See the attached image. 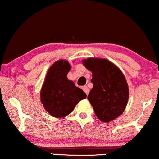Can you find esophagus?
I'll return each mask as SVG.
<instances>
[{"mask_svg": "<svg viewBox=\"0 0 159 159\" xmlns=\"http://www.w3.org/2000/svg\"><path fill=\"white\" fill-rule=\"evenodd\" d=\"M82 89H83V90H84V93H86V95H88L89 94V89H88V87H84L83 88H82Z\"/></svg>", "mask_w": 159, "mask_h": 159, "instance_id": "obj_1", "label": "esophagus"}]
</instances>
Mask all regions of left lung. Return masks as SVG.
<instances>
[{
	"label": "left lung",
	"instance_id": "8db88e82",
	"mask_svg": "<svg viewBox=\"0 0 159 159\" xmlns=\"http://www.w3.org/2000/svg\"><path fill=\"white\" fill-rule=\"evenodd\" d=\"M85 67L93 72V87L87 99L98 119L110 122L121 116L129 98V88L124 74L107 59L88 58Z\"/></svg>",
	"mask_w": 159,
	"mask_h": 159
}]
</instances>
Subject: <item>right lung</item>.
<instances>
[{
    "mask_svg": "<svg viewBox=\"0 0 159 159\" xmlns=\"http://www.w3.org/2000/svg\"><path fill=\"white\" fill-rule=\"evenodd\" d=\"M71 66L68 61H56L49 68L41 91V100L46 110L55 118L71 113L75 105L87 98L81 89L68 80Z\"/></svg>",
    "mask_w": 159,
    "mask_h": 159,
    "instance_id": "1",
    "label": "right lung"
}]
</instances>
